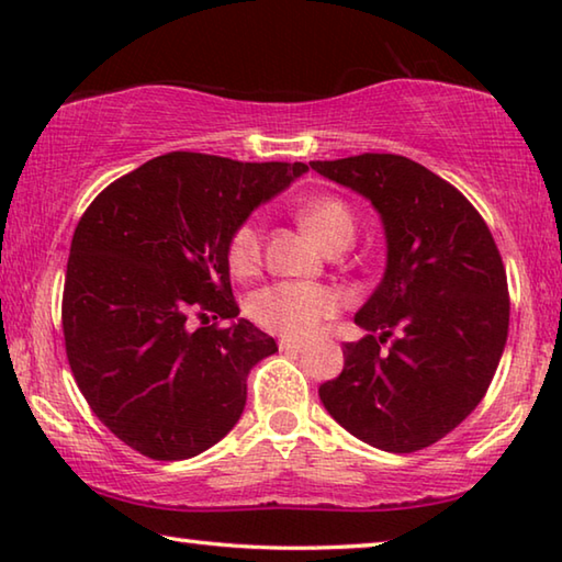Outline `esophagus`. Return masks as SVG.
<instances>
[{
  "label": "esophagus",
  "instance_id": "1",
  "mask_svg": "<svg viewBox=\"0 0 562 562\" xmlns=\"http://www.w3.org/2000/svg\"><path fill=\"white\" fill-rule=\"evenodd\" d=\"M304 345L302 341H294V339H280V351H302Z\"/></svg>",
  "mask_w": 562,
  "mask_h": 562
}]
</instances>
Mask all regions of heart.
Here are the masks:
<instances>
[{"label": "heart", "instance_id": "1", "mask_svg": "<svg viewBox=\"0 0 562 562\" xmlns=\"http://www.w3.org/2000/svg\"><path fill=\"white\" fill-rule=\"evenodd\" d=\"M300 221L315 240L335 250L355 240L357 221L351 207L335 195H322L300 207ZM262 221L247 217L227 240V268L235 278H250L262 260ZM341 300L335 290L312 282H274L250 297V317L255 325L274 335L304 339L315 335L322 322L335 317Z\"/></svg>", "mask_w": 562, "mask_h": 562}]
</instances>
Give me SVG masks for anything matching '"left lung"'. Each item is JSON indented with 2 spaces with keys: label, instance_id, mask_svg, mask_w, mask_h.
<instances>
[{
  "label": "left lung",
  "instance_id": "1",
  "mask_svg": "<svg viewBox=\"0 0 562 562\" xmlns=\"http://www.w3.org/2000/svg\"><path fill=\"white\" fill-rule=\"evenodd\" d=\"M319 176L372 201L386 270L345 345V369L319 386L339 426L369 446L414 453L443 439L483 396L508 339V282L496 240L449 180L412 158L312 160Z\"/></svg>",
  "mask_w": 562,
  "mask_h": 562
}]
</instances>
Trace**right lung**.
<instances>
[{"mask_svg": "<svg viewBox=\"0 0 562 562\" xmlns=\"http://www.w3.org/2000/svg\"><path fill=\"white\" fill-rule=\"evenodd\" d=\"M302 173L176 150L113 180L81 215L61 300L66 357L91 412L133 451L183 461L237 424L247 374L278 345L235 319L227 240ZM193 316L232 325L193 330Z\"/></svg>", "mask_w": 562, "mask_h": 562, "instance_id": "right-lung-1", "label": "right lung"}]
</instances>
